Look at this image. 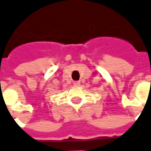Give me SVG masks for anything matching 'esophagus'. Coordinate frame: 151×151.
<instances>
[{
    "mask_svg": "<svg viewBox=\"0 0 151 151\" xmlns=\"http://www.w3.org/2000/svg\"><path fill=\"white\" fill-rule=\"evenodd\" d=\"M74 86H80V85H81V82L80 81H74Z\"/></svg>",
    "mask_w": 151,
    "mask_h": 151,
    "instance_id": "1",
    "label": "esophagus"
}]
</instances>
